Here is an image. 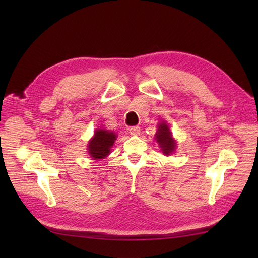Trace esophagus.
Here are the masks:
<instances>
[{
	"label": "esophagus",
	"mask_w": 258,
	"mask_h": 258,
	"mask_svg": "<svg viewBox=\"0 0 258 258\" xmlns=\"http://www.w3.org/2000/svg\"><path fill=\"white\" fill-rule=\"evenodd\" d=\"M128 132H130L131 135H139L140 134V127L137 126V125L136 126H132V127H130Z\"/></svg>",
	"instance_id": "obj_1"
}]
</instances>
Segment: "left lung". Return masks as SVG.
Listing matches in <instances>:
<instances>
[{
  "mask_svg": "<svg viewBox=\"0 0 258 258\" xmlns=\"http://www.w3.org/2000/svg\"><path fill=\"white\" fill-rule=\"evenodd\" d=\"M155 139L159 143L161 151L164 155H170L175 151L177 143H175V140L172 138L169 126L165 121H162L158 124V131L155 135Z\"/></svg>",
  "mask_w": 258,
  "mask_h": 258,
  "instance_id": "1",
  "label": "left lung"
}]
</instances>
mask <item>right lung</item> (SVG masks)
I'll use <instances>...</instances> for the list:
<instances>
[{
    "label": "right lung",
    "mask_w": 258,
    "mask_h": 258,
    "mask_svg": "<svg viewBox=\"0 0 258 258\" xmlns=\"http://www.w3.org/2000/svg\"><path fill=\"white\" fill-rule=\"evenodd\" d=\"M117 135L114 132L98 128L95 131L93 138L89 141L88 153L94 160L103 159L111 154V147L113 146Z\"/></svg>",
    "instance_id": "right-lung-1"
}]
</instances>
